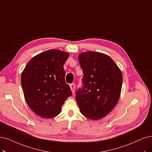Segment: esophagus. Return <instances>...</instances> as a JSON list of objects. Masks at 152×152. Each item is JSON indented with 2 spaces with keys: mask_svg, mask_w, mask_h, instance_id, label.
<instances>
[{
  "mask_svg": "<svg viewBox=\"0 0 152 152\" xmlns=\"http://www.w3.org/2000/svg\"><path fill=\"white\" fill-rule=\"evenodd\" d=\"M70 89H71V90H72V93L74 94V92H75V83H71L70 85Z\"/></svg>",
  "mask_w": 152,
  "mask_h": 152,
  "instance_id": "1",
  "label": "esophagus"
}]
</instances>
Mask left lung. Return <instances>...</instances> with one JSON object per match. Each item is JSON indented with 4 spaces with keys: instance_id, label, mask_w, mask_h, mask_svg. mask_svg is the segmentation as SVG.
Segmentation results:
<instances>
[{
    "instance_id": "8db88e82",
    "label": "left lung",
    "mask_w": 152,
    "mask_h": 152,
    "mask_svg": "<svg viewBox=\"0 0 152 152\" xmlns=\"http://www.w3.org/2000/svg\"><path fill=\"white\" fill-rule=\"evenodd\" d=\"M78 62L83 70V88L76 93L80 112L91 120H99L116 106L122 90L120 69L107 54L89 51L80 53Z\"/></svg>"
}]
</instances>
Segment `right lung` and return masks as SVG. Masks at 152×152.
<instances>
[{"mask_svg": "<svg viewBox=\"0 0 152 152\" xmlns=\"http://www.w3.org/2000/svg\"><path fill=\"white\" fill-rule=\"evenodd\" d=\"M69 53L56 49L42 52L29 60L21 75L24 97L30 108L44 118L60 113L65 100L72 95L65 81L64 65Z\"/></svg>", "mask_w": 152, "mask_h": 152, "instance_id": "add662e5", "label": "right lung"}]
</instances>
